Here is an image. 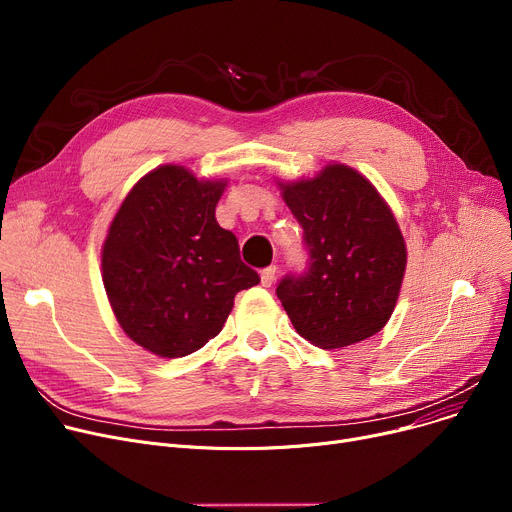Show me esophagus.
Segmentation results:
<instances>
[{
    "label": "esophagus",
    "mask_w": 512,
    "mask_h": 512,
    "mask_svg": "<svg viewBox=\"0 0 512 512\" xmlns=\"http://www.w3.org/2000/svg\"><path fill=\"white\" fill-rule=\"evenodd\" d=\"M277 279V266H266L260 273V285L262 287H270Z\"/></svg>",
    "instance_id": "esophagus-1"
}]
</instances>
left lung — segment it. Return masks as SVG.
Wrapping results in <instances>:
<instances>
[{"mask_svg": "<svg viewBox=\"0 0 512 512\" xmlns=\"http://www.w3.org/2000/svg\"><path fill=\"white\" fill-rule=\"evenodd\" d=\"M279 188L310 256L306 273L277 287L291 324L322 349L370 339L393 314L407 266L393 210L362 173L341 163Z\"/></svg>", "mask_w": 512, "mask_h": 512, "instance_id": "1", "label": "left lung"}]
</instances>
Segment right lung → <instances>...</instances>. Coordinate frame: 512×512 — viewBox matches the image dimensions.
I'll return each mask as SVG.
<instances>
[{
    "label": "right lung",
    "mask_w": 512,
    "mask_h": 512,
    "mask_svg": "<svg viewBox=\"0 0 512 512\" xmlns=\"http://www.w3.org/2000/svg\"><path fill=\"white\" fill-rule=\"evenodd\" d=\"M225 179L182 165L146 173L115 213L103 285L124 333L159 357H184L221 333L237 291L260 283L215 208Z\"/></svg>",
    "instance_id": "obj_1"
}]
</instances>
